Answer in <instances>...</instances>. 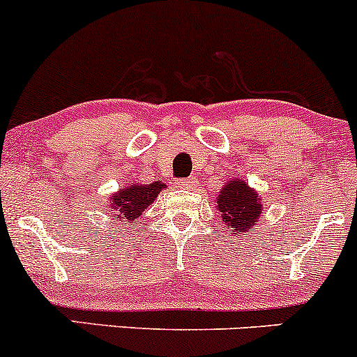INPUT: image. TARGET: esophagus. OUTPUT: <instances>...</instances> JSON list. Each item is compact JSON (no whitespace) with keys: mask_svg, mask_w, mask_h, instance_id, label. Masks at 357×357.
I'll use <instances>...</instances> for the list:
<instances>
[{"mask_svg":"<svg viewBox=\"0 0 357 357\" xmlns=\"http://www.w3.org/2000/svg\"><path fill=\"white\" fill-rule=\"evenodd\" d=\"M177 185L180 187V189H195V185H197V180H195V178L178 180Z\"/></svg>","mask_w":357,"mask_h":357,"instance_id":"esophagus-1","label":"esophagus"}]
</instances>
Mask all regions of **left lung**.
<instances>
[{"label": "left lung", "mask_w": 357, "mask_h": 357, "mask_svg": "<svg viewBox=\"0 0 357 357\" xmlns=\"http://www.w3.org/2000/svg\"><path fill=\"white\" fill-rule=\"evenodd\" d=\"M214 206L221 214V223L229 228L233 236L254 231L264 211L262 197L241 178H229L214 199Z\"/></svg>", "instance_id": "obj_1"}]
</instances>
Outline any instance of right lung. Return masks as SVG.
<instances>
[{
	"instance_id": "right-lung-1",
	"label": "right lung",
	"mask_w": 357,
	"mask_h": 357,
	"mask_svg": "<svg viewBox=\"0 0 357 357\" xmlns=\"http://www.w3.org/2000/svg\"><path fill=\"white\" fill-rule=\"evenodd\" d=\"M162 180H155L151 183H128L126 187L119 189L116 194L109 197V208L114 211V220L121 221L122 225L131 223L143 214V211L156 201L158 194L165 189Z\"/></svg>"
}]
</instances>
